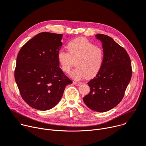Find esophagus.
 <instances>
[{"instance_id": "obj_1", "label": "esophagus", "mask_w": 146, "mask_h": 146, "mask_svg": "<svg viewBox=\"0 0 146 146\" xmlns=\"http://www.w3.org/2000/svg\"><path fill=\"white\" fill-rule=\"evenodd\" d=\"M73 83L76 85V86H79L81 84V83L80 82H73Z\"/></svg>"}]
</instances>
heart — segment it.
Here are the masks:
<instances>
[{
  "label": "heart",
  "mask_w": 146,
  "mask_h": 146,
  "mask_svg": "<svg viewBox=\"0 0 146 146\" xmlns=\"http://www.w3.org/2000/svg\"><path fill=\"white\" fill-rule=\"evenodd\" d=\"M67 48L68 52H58L57 59L62 70L66 73L70 72L76 61L77 67L70 74L73 79L92 78L102 69L104 57L102 47L85 37H77L67 43Z\"/></svg>",
  "instance_id": "1"
}]
</instances>
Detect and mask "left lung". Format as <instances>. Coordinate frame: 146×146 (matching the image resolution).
I'll return each mask as SVG.
<instances>
[{"mask_svg": "<svg viewBox=\"0 0 146 146\" xmlns=\"http://www.w3.org/2000/svg\"><path fill=\"white\" fill-rule=\"evenodd\" d=\"M95 36L102 43L104 63L99 73L87 83L90 91L83 100L91 110L106 112L114 108L123 98L131 80V64L127 52L111 37L103 34Z\"/></svg>", "mask_w": 146, "mask_h": 146, "instance_id": "obj_1", "label": "left lung"}]
</instances>
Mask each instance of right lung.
Instances as JSON below:
<instances>
[{"instance_id": "1", "label": "right lung", "mask_w": 146, "mask_h": 146, "mask_svg": "<svg viewBox=\"0 0 146 146\" xmlns=\"http://www.w3.org/2000/svg\"><path fill=\"white\" fill-rule=\"evenodd\" d=\"M62 37V34L40 33L26 42L18 53L15 81L23 99L36 110L54 108L61 100L66 86L72 83L57 59Z\"/></svg>"}]
</instances>
